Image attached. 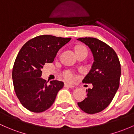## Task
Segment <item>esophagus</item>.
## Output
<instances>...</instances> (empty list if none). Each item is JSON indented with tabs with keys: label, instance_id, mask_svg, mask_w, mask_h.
<instances>
[{
	"label": "esophagus",
	"instance_id": "1",
	"mask_svg": "<svg viewBox=\"0 0 134 134\" xmlns=\"http://www.w3.org/2000/svg\"><path fill=\"white\" fill-rule=\"evenodd\" d=\"M64 87H70V88H73V87H75V86H73V85L66 84V83H65V84H64Z\"/></svg>",
	"mask_w": 134,
	"mask_h": 134
}]
</instances>
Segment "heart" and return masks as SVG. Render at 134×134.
Returning a JSON list of instances; mask_svg holds the SVG:
<instances>
[{"mask_svg":"<svg viewBox=\"0 0 134 134\" xmlns=\"http://www.w3.org/2000/svg\"><path fill=\"white\" fill-rule=\"evenodd\" d=\"M87 52V50L86 47H83V46H79L76 48V52ZM62 76L64 80L68 82H73L76 79L75 75L70 70L64 71L62 74Z\"/></svg>","mask_w":134,"mask_h":134,"instance_id":"1","label":"heart"}]
</instances>
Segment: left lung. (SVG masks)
<instances>
[{"mask_svg": "<svg viewBox=\"0 0 134 134\" xmlns=\"http://www.w3.org/2000/svg\"><path fill=\"white\" fill-rule=\"evenodd\" d=\"M77 40L90 48L94 62L82 82L92 84L86 90L87 97L78 102L79 107L87 114L101 112L108 107L119 88L121 65L118 57L111 47L94 38H80Z\"/></svg>", "mask_w": 134, "mask_h": 134, "instance_id": "8db88e82", "label": "left lung"}]
</instances>
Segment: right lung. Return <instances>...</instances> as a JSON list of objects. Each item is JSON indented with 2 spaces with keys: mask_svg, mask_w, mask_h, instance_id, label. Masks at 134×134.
I'll use <instances>...</instances> for the list:
<instances>
[{
  "mask_svg": "<svg viewBox=\"0 0 134 134\" xmlns=\"http://www.w3.org/2000/svg\"><path fill=\"white\" fill-rule=\"evenodd\" d=\"M71 40L51 35L31 39L21 47L13 68L14 90L23 106L34 113H41L51 107L64 83L41 77L45 63L54 61L60 48Z\"/></svg>",
  "mask_w": 134,
  "mask_h": 134,
  "instance_id": "1",
  "label": "right lung"
}]
</instances>
